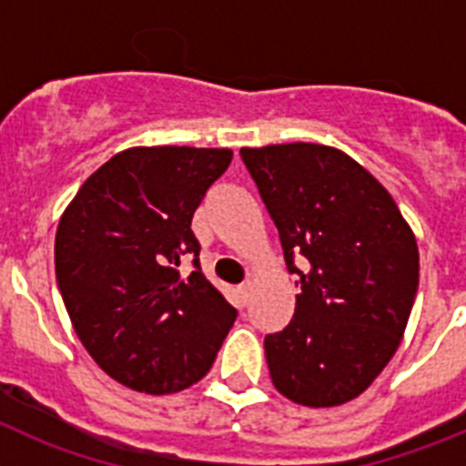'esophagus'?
Masks as SVG:
<instances>
[{"mask_svg":"<svg viewBox=\"0 0 466 466\" xmlns=\"http://www.w3.org/2000/svg\"><path fill=\"white\" fill-rule=\"evenodd\" d=\"M252 287H254L252 279H247V282H242L240 287H238V296H240L242 306H247V303H249V296H252Z\"/></svg>","mask_w":466,"mask_h":466,"instance_id":"esophagus-1","label":"esophagus"}]
</instances>
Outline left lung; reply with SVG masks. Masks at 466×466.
<instances>
[{"instance_id": "1", "label": "left lung", "mask_w": 466, "mask_h": 466, "mask_svg": "<svg viewBox=\"0 0 466 466\" xmlns=\"http://www.w3.org/2000/svg\"><path fill=\"white\" fill-rule=\"evenodd\" d=\"M299 275L291 322L268 333L278 392L303 406L360 397L392 360L418 291V245L392 196L322 144L240 149Z\"/></svg>"}]
</instances>
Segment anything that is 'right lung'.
<instances>
[{
    "instance_id": "add662e5",
    "label": "right lung",
    "mask_w": 466,
    "mask_h": 466,
    "mask_svg": "<svg viewBox=\"0 0 466 466\" xmlns=\"http://www.w3.org/2000/svg\"><path fill=\"white\" fill-rule=\"evenodd\" d=\"M233 151L137 147L86 179L56 236V278L102 371L147 394L198 382L238 310L200 270L193 212ZM194 270L184 279L182 260Z\"/></svg>"
}]
</instances>
